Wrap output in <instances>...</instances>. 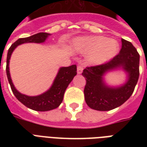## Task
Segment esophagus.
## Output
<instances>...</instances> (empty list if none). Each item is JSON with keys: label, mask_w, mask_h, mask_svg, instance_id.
I'll return each instance as SVG.
<instances>
[{"label": "esophagus", "mask_w": 147, "mask_h": 147, "mask_svg": "<svg viewBox=\"0 0 147 147\" xmlns=\"http://www.w3.org/2000/svg\"><path fill=\"white\" fill-rule=\"evenodd\" d=\"M83 71V67L81 66V65H78L77 67V73L78 74H82Z\"/></svg>", "instance_id": "esophagus-1"}]
</instances>
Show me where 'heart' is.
I'll use <instances>...</instances> for the list:
<instances>
[{"label":"heart","mask_w":147,"mask_h":147,"mask_svg":"<svg viewBox=\"0 0 147 147\" xmlns=\"http://www.w3.org/2000/svg\"><path fill=\"white\" fill-rule=\"evenodd\" d=\"M71 47L79 53H88V62L96 65L109 62L116 56L119 51L117 41L102 36L77 37L71 42Z\"/></svg>","instance_id":"obj_1"}]
</instances>
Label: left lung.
<instances>
[{
	"mask_svg": "<svg viewBox=\"0 0 147 147\" xmlns=\"http://www.w3.org/2000/svg\"><path fill=\"white\" fill-rule=\"evenodd\" d=\"M121 42L120 53L110 62L83 70L82 76L86 78L85 100L92 109L100 111L114 109L127 100L134 91L140 75V55L131 42L123 39H121ZM118 69H122L127 74L126 82L117 87L107 86L103 76Z\"/></svg>",
	"mask_w": 147,
	"mask_h": 147,
	"instance_id": "1",
	"label": "left lung"
}]
</instances>
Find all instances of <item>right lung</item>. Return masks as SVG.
Returning a JSON list of instances; mask_svg holds the SVG:
<instances>
[{"label":"right lung","instance_id":"obj_1","mask_svg":"<svg viewBox=\"0 0 147 147\" xmlns=\"http://www.w3.org/2000/svg\"><path fill=\"white\" fill-rule=\"evenodd\" d=\"M49 33H39L35 35L31 36L29 37L20 38L11 45L10 49H8L7 56V66L6 71L7 76L8 82L10 83V88L13 93L17 100L24 105L28 108L36 111H51L58 107L60 104L62 102L64 93L69 86V83L71 82L73 78L77 75V68L76 65H72L69 67H61L59 69L57 75L53 81L52 86L49 88L47 92L36 96H28L26 94H21L18 92L14 85L13 84L11 78H10V69H9V63H10V56L12 55L17 46L23 43L27 42H35V43H42L46 41Z\"/></svg>","mask_w":147,"mask_h":147}]
</instances>
